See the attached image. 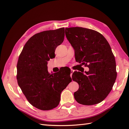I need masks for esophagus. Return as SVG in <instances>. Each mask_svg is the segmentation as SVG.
<instances>
[{
	"mask_svg": "<svg viewBox=\"0 0 129 129\" xmlns=\"http://www.w3.org/2000/svg\"><path fill=\"white\" fill-rule=\"evenodd\" d=\"M74 73V71L73 69H71V77H72V75H73V73Z\"/></svg>",
	"mask_w": 129,
	"mask_h": 129,
	"instance_id": "esophagus-1",
	"label": "esophagus"
}]
</instances>
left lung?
Here are the masks:
<instances>
[{
    "label": "left lung",
    "mask_w": 129,
    "mask_h": 129,
    "mask_svg": "<svg viewBox=\"0 0 129 129\" xmlns=\"http://www.w3.org/2000/svg\"><path fill=\"white\" fill-rule=\"evenodd\" d=\"M65 34L76 52V61L89 68L85 74L75 72L76 77L73 80L79 84V88L74 92V98L83 105L98 104L110 93L117 77L110 46L103 35L93 29L70 27L66 28Z\"/></svg>",
    "instance_id": "obj_1"
}]
</instances>
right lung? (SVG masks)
<instances>
[{"mask_svg": "<svg viewBox=\"0 0 129 129\" xmlns=\"http://www.w3.org/2000/svg\"><path fill=\"white\" fill-rule=\"evenodd\" d=\"M64 28L37 33L27 41L19 57L17 79L30 104L49 110L60 103L61 93L72 82L69 74H50L47 62L55 57L57 47L64 40Z\"/></svg>", "mask_w": 129, "mask_h": 129, "instance_id": "right-lung-1", "label": "right lung"}]
</instances>
